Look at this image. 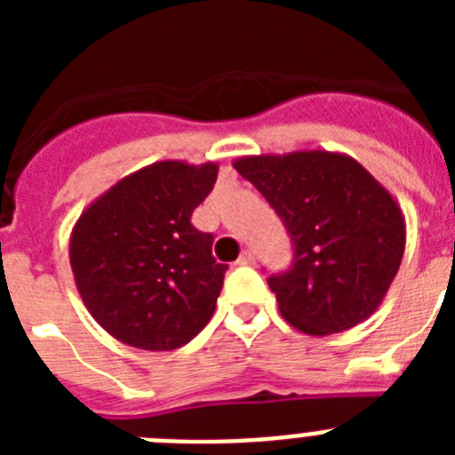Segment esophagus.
<instances>
[{
    "mask_svg": "<svg viewBox=\"0 0 455 455\" xmlns=\"http://www.w3.org/2000/svg\"><path fill=\"white\" fill-rule=\"evenodd\" d=\"M236 264H239V267H255V255L248 251L241 252V257L236 259Z\"/></svg>",
    "mask_w": 455,
    "mask_h": 455,
    "instance_id": "obj_1",
    "label": "esophagus"
}]
</instances>
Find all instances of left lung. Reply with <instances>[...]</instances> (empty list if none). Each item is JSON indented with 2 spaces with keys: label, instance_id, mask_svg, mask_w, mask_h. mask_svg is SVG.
I'll return each mask as SVG.
<instances>
[{
  "label": "left lung",
  "instance_id": "obj_1",
  "mask_svg": "<svg viewBox=\"0 0 455 455\" xmlns=\"http://www.w3.org/2000/svg\"><path fill=\"white\" fill-rule=\"evenodd\" d=\"M232 166L268 200L293 241V267L268 277L280 315L332 335L380 307L405 251L401 204L344 152L248 155Z\"/></svg>",
  "mask_w": 455,
  "mask_h": 455
}]
</instances>
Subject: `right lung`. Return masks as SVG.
<instances>
[{
  "instance_id": "1",
  "label": "right lung",
  "mask_w": 455,
  "mask_h": 455,
  "mask_svg": "<svg viewBox=\"0 0 455 455\" xmlns=\"http://www.w3.org/2000/svg\"><path fill=\"white\" fill-rule=\"evenodd\" d=\"M219 164L180 159L132 172L92 200L70 235L75 284L91 316L127 347L175 351L209 323L228 267L191 225Z\"/></svg>"
}]
</instances>
